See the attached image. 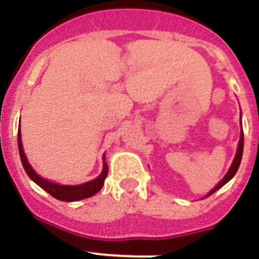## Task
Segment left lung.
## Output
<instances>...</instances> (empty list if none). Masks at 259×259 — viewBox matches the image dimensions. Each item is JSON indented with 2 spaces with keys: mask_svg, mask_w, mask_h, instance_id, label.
<instances>
[{
  "mask_svg": "<svg viewBox=\"0 0 259 259\" xmlns=\"http://www.w3.org/2000/svg\"><path fill=\"white\" fill-rule=\"evenodd\" d=\"M242 150H244V132H242V128H241V135H240V141H239V148H237V152H236V155H235V159H233L232 164H231L230 170H228V172L226 174V176H224L223 179L221 180V182L218 183V184L215 185L214 188L211 189V191L209 192V193L205 196L203 198L209 197V196H211L214 192L218 191L219 188H222L226 183L230 182L231 179H232L233 176H235V174L237 172V170H239V166H240V162H241V158H242Z\"/></svg>",
  "mask_w": 259,
  "mask_h": 259,
  "instance_id": "1",
  "label": "left lung"
}]
</instances>
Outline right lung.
Listing matches in <instances>:
<instances>
[{
    "label": "right lung",
    "mask_w": 259,
    "mask_h": 259,
    "mask_svg": "<svg viewBox=\"0 0 259 259\" xmlns=\"http://www.w3.org/2000/svg\"><path fill=\"white\" fill-rule=\"evenodd\" d=\"M20 128L18 131V148H19V154H20V161H22L23 167L26 170L27 175L31 178L38 187L47 191L50 196H53L57 200L61 201H67V202H71V201H79L84 200V198L92 197L93 194L97 193L100 189L102 188L104 185L105 179H106L107 172H109V168H107V163L104 162V168H102L101 175L96 178L95 180H91V182H87L84 184L80 185H61L57 184V183L49 182V180L41 178L40 175L35 172V170L32 168L31 164L27 161V157L23 152V145H22V139H20Z\"/></svg>",
    "instance_id": "right-lung-1"
}]
</instances>
